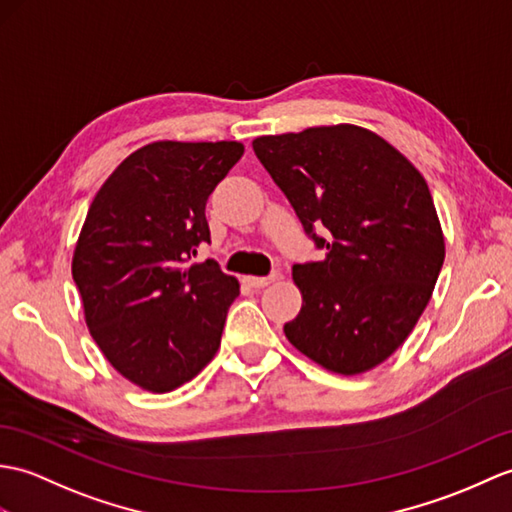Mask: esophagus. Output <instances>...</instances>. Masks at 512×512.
Returning <instances> with one entry per match:
<instances>
[{
  "label": "esophagus",
  "mask_w": 512,
  "mask_h": 512,
  "mask_svg": "<svg viewBox=\"0 0 512 512\" xmlns=\"http://www.w3.org/2000/svg\"><path fill=\"white\" fill-rule=\"evenodd\" d=\"M277 279V275H270V277H255V275H248L244 277V281L251 285V288H266V285H270L272 281Z\"/></svg>",
  "instance_id": "obj_1"
}]
</instances>
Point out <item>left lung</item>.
I'll return each instance as SVG.
<instances>
[{"label": "left lung", "instance_id": "left-lung-1", "mask_svg": "<svg viewBox=\"0 0 512 512\" xmlns=\"http://www.w3.org/2000/svg\"><path fill=\"white\" fill-rule=\"evenodd\" d=\"M253 150L325 248L320 261L292 266L303 305L285 338L331 373L371 371L406 342L443 268L430 187L395 146L355 124L264 135Z\"/></svg>", "mask_w": 512, "mask_h": 512}]
</instances>
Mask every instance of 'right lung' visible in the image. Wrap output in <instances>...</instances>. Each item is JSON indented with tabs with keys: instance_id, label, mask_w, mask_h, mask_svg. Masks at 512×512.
<instances>
[{
	"instance_id": "1",
	"label": "right lung",
	"mask_w": 512,
	"mask_h": 512,
	"mask_svg": "<svg viewBox=\"0 0 512 512\" xmlns=\"http://www.w3.org/2000/svg\"><path fill=\"white\" fill-rule=\"evenodd\" d=\"M244 154L240 141H154L95 194L71 259L89 334L117 373L150 392L194 379L220 347L240 294L209 242V194Z\"/></svg>"
}]
</instances>
